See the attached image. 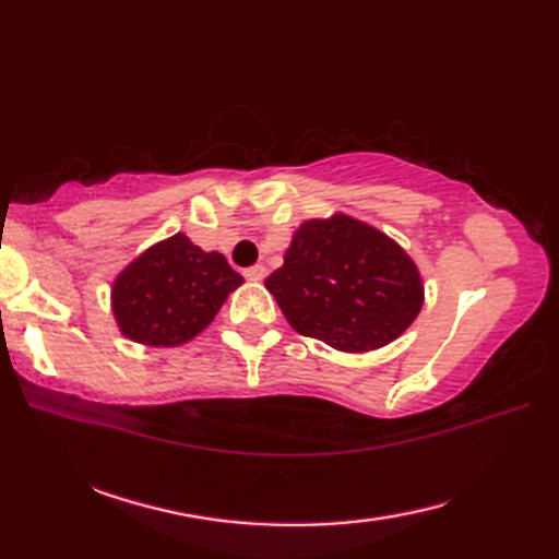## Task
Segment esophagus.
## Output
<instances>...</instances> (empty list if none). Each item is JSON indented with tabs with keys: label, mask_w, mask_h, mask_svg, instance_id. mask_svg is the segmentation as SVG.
Returning <instances> with one entry per match:
<instances>
[{
	"label": "esophagus",
	"mask_w": 559,
	"mask_h": 559,
	"mask_svg": "<svg viewBox=\"0 0 559 559\" xmlns=\"http://www.w3.org/2000/svg\"><path fill=\"white\" fill-rule=\"evenodd\" d=\"M245 278H247V281H252V283H261V281L266 278V269L261 266V264L249 266V269H245Z\"/></svg>",
	"instance_id": "1"
}]
</instances>
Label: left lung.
Instances as JSON below:
<instances>
[{
	"label": "left lung",
	"mask_w": 559,
	"mask_h": 559,
	"mask_svg": "<svg viewBox=\"0 0 559 559\" xmlns=\"http://www.w3.org/2000/svg\"><path fill=\"white\" fill-rule=\"evenodd\" d=\"M266 288L298 334L343 353L399 338L425 298L415 261L389 235L343 213L305 221Z\"/></svg>",
	"instance_id": "obj_1"
}]
</instances>
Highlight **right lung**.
Masks as SVG:
<instances>
[{"instance_id":"add662e5","label":"right lung","mask_w":559,"mask_h":559,"mask_svg":"<svg viewBox=\"0 0 559 559\" xmlns=\"http://www.w3.org/2000/svg\"><path fill=\"white\" fill-rule=\"evenodd\" d=\"M242 286L221 252H204L177 233L148 247L112 283V314L122 336L144 346H182L204 331Z\"/></svg>"}]
</instances>
